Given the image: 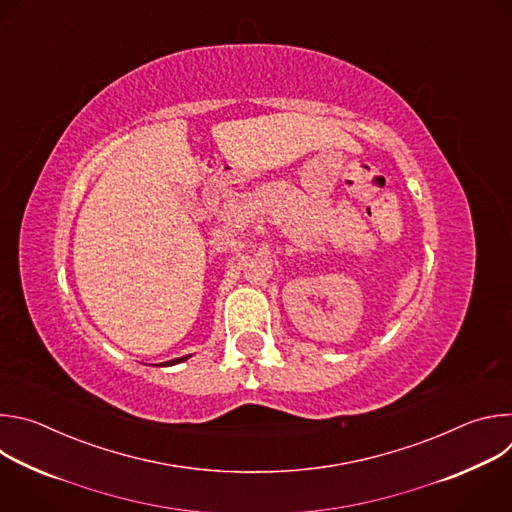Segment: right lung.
<instances>
[{"instance_id":"1","label":"right lung","mask_w":512,"mask_h":512,"mask_svg":"<svg viewBox=\"0 0 512 512\" xmlns=\"http://www.w3.org/2000/svg\"><path fill=\"white\" fill-rule=\"evenodd\" d=\"M186 358H190V354L188 356H182V358H174V360H168V362H162V364H166V367H170V364H178V362H184Z\"/></svg>"}]
</instances>
